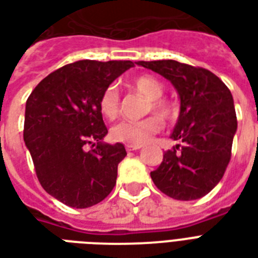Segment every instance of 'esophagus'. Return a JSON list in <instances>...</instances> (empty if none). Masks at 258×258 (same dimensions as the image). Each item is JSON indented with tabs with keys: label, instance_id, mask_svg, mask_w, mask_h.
<instances>
[{
	"label": "esophagus",
	"instance_id": "esophagus-1",
	"mask_svg": "<svg viewBox=\"0 0 258 258\" xmlns=\"http://www.w3.org/2000/svg\"><path fill=\"white\" fill-rule=\"evenodd\" d=\"M140 148L141 145H126V151H137Z\"/></svg>",
	"mask_w": 258,
	"mask_h": 258
}]
</instances>
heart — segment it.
I'll return each instance as SVG.
<instances>
[{"mask_svg":"<svg viewBox=\"0 0 258 258\" xmlns=\"http://www.w3.org/2000/svg\"><path fill=\"white\" fill-rule=\"evenodd\" d=\"M132 89L137 93L143 94L149 99L147 111H155L161 118L169 119L175 114V107L168 99L163 98L164 86L161 82L151 75H141L131 82ZM119 93L115 86H107L103 90L98 101V107L102 115L107 119H114L119 114ZM161 129V121L156 115H151L139 121H121L115 126L111 127V139L117 143L126 145H141L147 143L152 136L159 133Z\"/></svg>","mask_w":258,"mask_h":258,"instance_id":"b5f03b06","label":"heart"}]
</instances>
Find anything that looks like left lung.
Here are the masks:
<instances>
[{
	"mask_svg": "<svg viewBox=\"0 0 258 258\" xmlns=\"http://www.w3.org/2000/svg\"><path fill=\"white\" fill-rule=\"evenodd\" d=\"M171 81L180 97V114L171 139L181 144L164 152L151 177L177 201L205 197L222 179L231 157L237 115L233 95L215 74L176 60L137 61Z\"/></svg>",
	"mask_w": 258,
	"mask_h": 258,
	"instance_id": "obj_1",
	"label": "left lung"
}]
</instances>
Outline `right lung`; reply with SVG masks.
Listing matches in <instances>:
<instances>
[{
    "mask_svg": "<svg viewBox=\"0 0 258 258\" xmlns=\"http://www.w3.org/2000/svg\"><path fill=\"white\" fill-rule=\"evenodd\" d=\"M131 60H79L45 77L27 99L24 141L36 176L61 203L86 209L111 192L122 144H103L107 127L98 101L103 90L127 69ZM91 145L90 151L85 145Z\"/></svg>",
    "mask_w": 258,
    "mask_h": 258,
    "instance_id": "right-lung-1",
    "label": "right lung"
}]
</instances>
